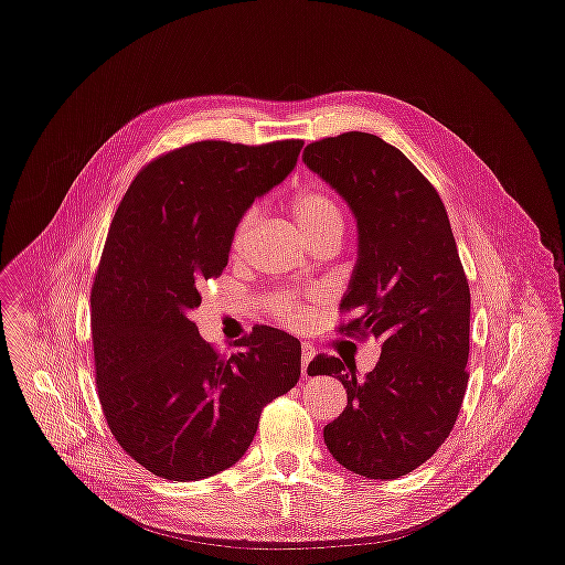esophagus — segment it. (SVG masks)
I'll return each mask as SVG.
<instances>
[{
	"instance_id": "34e87169",
	"label": "esophagus",
	"mask_w": 565,
	"mask_h": 565,
	"mask_svg": "<svg viewBox=\"0 0 565 565\" xmlns=\"http://www.w3.org/2000/svg\"><path fill=\"white\" fill-rule=\"evenodd\" d=\"M315 356V348L310 345V343H303L301 345V374H303V377H308V363H310V359Z\"/></svg>"
}]
</instances>
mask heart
<instances>
[{"label":"heart","mask_w":565,"mask_h":565,"mask_svg":"<svg viewBox=\"0 0 565 565\" xmlns=\"http://www.w3.org/2000/svg\"><path fill=\"white\" fill-rule=\"evenodd\" d=\"M290 211H292V217L308 244H312L321 237H328V235H337V237L343 235V213H341L339 204L334 202V198L328 195L326 191H321V188H306V191L297 193L292 198ZM257 220H259L257 206L248 209L239 217V222L233 231V237H231V253L235 257H239L246 250ZM270 312H273V317H277L279 321L290 323V326H299L310 319V308L292 292H281V295L273 297Z\"/></svg>","instance_id":"heart-1"}]
</instances>
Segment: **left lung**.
Returning <instances> with one entry per match:
<instances>
[{"label": "left lung", "mask_w": 565, "mask_h": 565, "mask_svg": "<svg viewBox=\"0 0 565 565\" xmlns=\"http://www.w3.org/2000/svg\"><path fill=\"white\" fill-rule=\"evenodd\" d=\"M303 163L356 220L359 257L341 299L356 317L339 332L382 343L365 377L337 356L310 361L308 374H330L348 393L323 441L350 472L397 479L426 463L457 422L468 388V279L439 193L399 148L354 130L308 143Z\"/></svg>", "instance_id": "left-lung-1"}]
</instances>
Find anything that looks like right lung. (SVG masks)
<instances>
[{
  "mask_svg": "<svg viewBox=\"0 0 565 565\" xmlns=\"http://www.w3.org/2000/svg\"><path fill=\"white\" fill-rule=\"evenodd\" d=\"M301 139L198 141L150 161L126 191L90 292L95 380L117 444L170 481L237 463L262 411L301 374V343L257 326L231 356L202 339L198 286L220 277L253 202L281 183Z\"/></svg>",
  "mask_w": 565,
  "mask_h": 565,
  "instance_id": "obj_1",
  "label": "right lung"
}]
</instances>
